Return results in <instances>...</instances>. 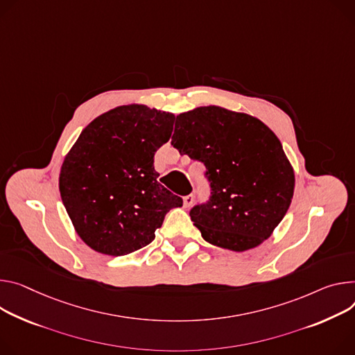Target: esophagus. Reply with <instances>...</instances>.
<instances>
[{
	"label": "esophagus",
	"mask_w": 355,
	"mask_h": 355,
	"mask_svg": "<svg viewBox=\"0 0 355 355\" xmlns=\"http://www.w3.org/2000/svg\"><path fill=\"white\" fill-rule=\"evenodd\" d=\"M182 201H184V207H185V208H189V207L192 205V202H194V196L189 194V196L184 197Z\"/></svg>",
	"instance_id": "esophagus-1"
}]
</instances>
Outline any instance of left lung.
Here are the masks:
<instances>
[{
  "instance_id": "obj_1",
  "label": "left lung",
  "mask_w": 355,
  "mask_h": 355,
  "mask_svg": "<svg viewBox=\"0 0 355 355\" xmlns=\"http://www.w3.org/2000/svg\"><path fill=\"white\" fill-rule=\"evenodd\" d=\"M171 144L207 167L212 197L189 212L207 242L245 252L270 238L292 204L296 180L280 140L263 121L201 106L177 116Z\"/></svg>"
}]
</instances>
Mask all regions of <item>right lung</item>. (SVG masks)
Listing matches in <instances>:
<instances>
[{
  "label": "right lung",
  "instance_id": "add662e5",
  "mask_svg": "<svg viewBox=\"0 0 355 355\" xmlns=\"http://www.w3.org/2000/svg\"><path fill=\"white\" fill-rule=\"evenodd\" d=\"M175 116L124 105L92 120L63 159L59 192L79 238L93 250L123 256L155 238L182 200L158 182L154 154Z\"/></svg>",
  "mask_w": 355,
  "mask_h": 355
}]
</instances>
